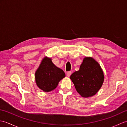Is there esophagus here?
Returning a JSON list of instances; mask_svg holds the SVG:
<instances>
[{"label": "esophagus", "instance_id": "1", "mask_svg": "<svg viewBox=\"0 0 127 127\" xmlns=\"http://www.w3.org/2000/svg\"><path fill=\"white\" fill-rule=\"evenodd\" d=\"M71 75V71H68L66 72V76L68 77H70Z\"/></svg>", "mask_w": 127, "mask_h": 127}]
</instances>
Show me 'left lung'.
I'll use <instances>...</instances> for the list:
<instances>
[{
    "label": "left lung",
    "mask_w": 127,
    "mask_h": 127,
    "mask_svg": "<svg viewBox=\"0 0 127 127\" xmlns=\"http://www.w3.org/2000/svg\"><path fill=\"white\" fill-rule=\"evenodd\" d=\"M70 79L81 96L88 98L98 92L104 82V76L98 62L92 57H85L79 70L74 72Z\"/></svg>",
    "instance_id": "left-lung-1"
}]
</instances>
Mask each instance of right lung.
Returning a JSON list of instances; mask_svg holds the SVG:
<instances>
[{"instance_id": "1", "label": "right lung", "mask_w": 127, "mask_h": 127, "mask_svg": "<svg viewBox=\"0 0 127 127\" xmlns=\"http://www.w3.org/2000/svg\"><path fill=\"white\" fill-rule=\"evenodd\" d=\"M65 77V72L57 68L52 62L51 58L47 57L42 59L35 72L37 86L46 92L55 89L58 82Z\"/></svg>"}]
</instances>
